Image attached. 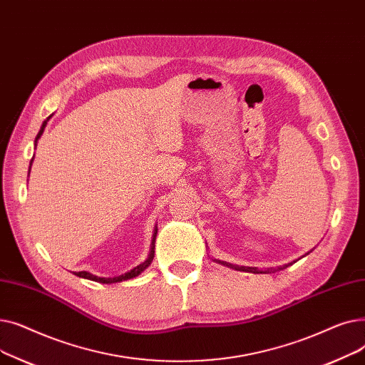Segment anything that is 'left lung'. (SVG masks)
<instances>
[{
	"mask_svg": "<svg viewBox=\"0 0 365 365\" xmlns=\"http://www.w3.org/2000/svg\"><path fill=\"white\" fill-rule=\"evenodd\" d=\"M219 263H220V264H223V266H227V267H232V269H235V271H242V272H253V274H259V269H256V267H248V266H237V264L227 263V262H219ZM293 263H294V262H293ZM293 263L285 264V266L279 267V269H284V267L290 266V264H293ZM266 272H269V271H266ZM260 274H262V272H260Z\"/></svg>",
	"mask_w": 365,
	"mask_h": 365,
	"instance_id": "left-lung-1",
	"label": "left lung"
}]
</instances>
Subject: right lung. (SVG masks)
<instances>
[{
	"mask_svg": "<svg viewBox=\"0 0 365 365\" xmlns=\"http://www.w3.org/2000/svg\"><path fill=\"white\" fill-rule=\"evenodd\" d=\"M51 118V115L50 117L43 123V125H41V130L38 131V134H36V138H35V146H36V142H38V139L41 138V134H43V131H44V128H46V125H47V121ZM32 161H34V158L31 160V164H29V171H31V165H32ZM157 231L158 229L155 227V231H153V238H152V244H150V252H149V256H148V259L143 262V263H140V264H138L136 267H133L131 271H128V272H125V274H123V275H120V277H113V278H102V277H96V275H93V274H90V272H86V271H81V272H76L75 275L76 277H81V278H86V279H91V281H96V282H102V284H112V282H121V281H127V279H131V278H134V277H138V275H140L146 267L152 263V260H153V255H155V238H157Z\"/></svg>",
	"mask_w": 365,
	"mask_h": 365,
	"instance_id": "add662e5",
	"label": "right lung"
}]
</instances>
